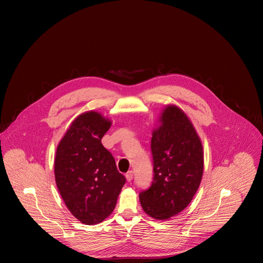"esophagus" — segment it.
<instances>
[{"instance_id":"obj_1","label":"esophagus","mask_w":263,"mask_h":263,"mask_svg":"<svg viewBox=\"0 0 263 263\" xmlns=\"http://www.w3.org/2000/svg\"><path fill=\"white\" fill-rule=\"evenodd\" d=\"M126 179L128 182H131L132 179H133V171H129L127 174H126Z\"/></svg>"}]
</instances>
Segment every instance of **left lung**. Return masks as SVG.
Listing matches in <instances>:
<instances>
[{"mask_svg":"<svg viewBox=\"0 0 263 263\" xmlns=\"http://www.w3.org/2000/svg\"><path fill=\"white\" fill-rule=\"evenodd\" d=\"M153 132V182L139 194L142 209L157 219L170 218L189 206L203 175L201 140L184 112L168 106Z\"/></svg>","mask_w":263,"mask_h":263,"instance_id":"left-lung-1","label":"left lung"}]
</instances>
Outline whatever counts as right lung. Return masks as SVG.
<instances>
[{
    "instance_id": "obj_1",
    "label": "right lung",
    "mask_w": 263,
    "mask_h": 263,
    "mask_svg": "<svg viewBox=\"0 0 263 263\" xmlns=\"http://www.w3.org/2000/svg\"><path fill=\"white\" fill-rule=\"evenodd\" d=\"M110 126L98 112H86L72 122L57 146L58 191L71 214L86 224L99 223L114 211L126 183L101 141Z\"/></svg>"
}]
</instances>
